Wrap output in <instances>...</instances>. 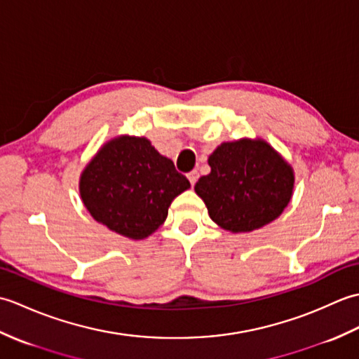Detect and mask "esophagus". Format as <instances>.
Instances as JSON below:
<instances>
[{
  "mask_svg": "<svg viewBox=\"0 0 359 359\" xmlns=\"http://www.w3.org/2000/svg\"><path fill=\"white\" fill-rule=\"evenodd\" d=\"M187 177H188V180H189V184H191L193 187L196 185V182H197V179H199V172H197L196 170H193L191 172H188L187 174Z\"/></svg>",
  "mask_w": 359,
  "mask_h": 359,
  "instance_id": "esophagus-1",
  "label": "esophagus"
}]
</instances>
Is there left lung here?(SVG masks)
Segmentation results:
<instances>
[{
    "mask_svg": "<svg viewBox=\"0 0 359 359\" xmlns=\"http://www.w3.org/2000/svg\"><path fill=\"white\" fill-rule=\"evenodd\" d=\"M210 174L194 187L215 224L250 233L278 219L292 201V165L264 139L224 142L208 157Z\"/></svg>",
    "mask_w": 359,
    "mask_h": 359,
    "instance_id": "obj_1",
    "label": "left lung"
}]
</instances>
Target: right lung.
<instances>
[{"mask_svg": "<svg viewBox=\"0 0 359 359\" xmlns=\"http://www.w3.org/2000/svg\"><path fill=\"white\" fill-rule=\"evenodd\" d=\"M191 187L147 137L117 135L89 160L80 175V197L98 224L133 241L162 225L171 202Z\"/></svg>", "mask_w": 359, "mask_h": 359, "instance_id": "right-lung-1", "label": "right lung"}]
</instances>
